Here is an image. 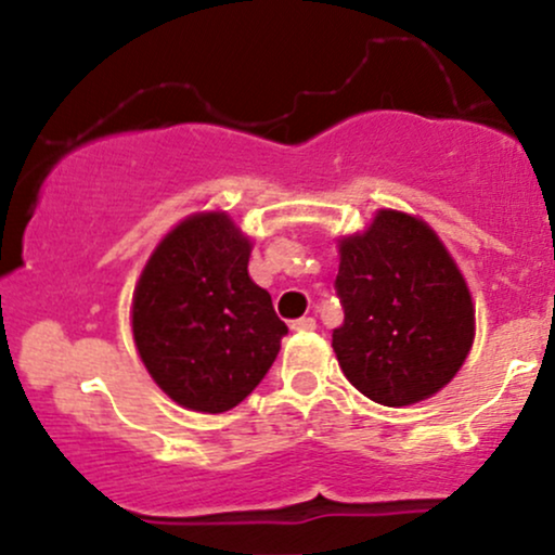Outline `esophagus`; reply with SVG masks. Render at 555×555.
Segmentation results:
<instances>
[{
    "label": "esophagus",
    "instance_id": "obj_1",
    "mask_svg": "<svg viewBox=\"0 0 555 555\" xmlns=\"http://www.w3.org/2000/svg\"><path fill=\"white\" fill-rule=\"evenodd\" d=\"M292 328H295V331H313L315 328V318H297V321H292Z\"/></svg>",
    "mask_w": 555,
    "mask_h": 555
}]
</instances>
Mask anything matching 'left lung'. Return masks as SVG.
<instances>
[{"instance_id":"obj_1","label":"left lung","mask_w":555,"mask_h":555,"mask_svg":"<svg viewBox=\"0 0 555 555\" xmlns=\"http://www.w3.org/2000/svg\"><path fill=\"white\" fill-rule=\"evenodd\" d=\"M336 360L367 399L406 406L454 378L475 339L467 282L438 234L410 214H375L362 234L339 242Z\"/></svg>"}]
</instances>
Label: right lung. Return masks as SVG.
Segmentation results:
<instances>
[{"label":"right lung","mask_w":555,"mask_h":555,"mask_svg":"<svg viewBox=\"0 0 555 555\" xmlns=\"http://www.w3.org/2000/svg\"><path fill=\"white\" fill-rule=\"evenodd\" d=\"M250 240L221 211L195 214L158 242L132 295V336L164 393L227 412L276 360L286 323L247 273Z\"/></svg>","instance_id":"add662e5"}]
</instances>
